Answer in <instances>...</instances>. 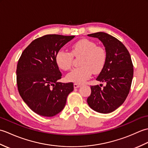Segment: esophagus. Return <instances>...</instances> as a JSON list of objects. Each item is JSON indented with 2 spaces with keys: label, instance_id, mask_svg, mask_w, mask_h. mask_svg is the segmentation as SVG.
<instances>
[{
  "label": "esophagus",
  "instance_id": "esophagus-1",
  "mask_svg": "<svg viewBox=\"0 0 148 148\" xmlns=\"http://www.w3.org/2000/svg\"><path fill=\"white\" fill-rule=\"evenodd\" d=\"M80 86H81V85H80V84H76V83H74V88H79Z\"/></svg>",
  "mask_w": 148,
  "mask_h": 148
}]
</instances>
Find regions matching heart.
I'll return each mask as SVG.
<instances>
[{
    "label": "heart",
    "mask_w": 148,
    "mask_h": 148,
    "mask_svg": "<svg viewBox=\"0 0 148 148\" xmlns=\"http://www.w3.org/2000/svg\"><path fill=\"white\" fill-rule=\"evenodd\" d=\"M73 56H81L80 67L74 69L66 76L69 82L82 84L89 79L92 72L97 73L102 70L105 64L106 54L105 50L97 47L96 44L88 39H81L73 44L71 53L64 49L59 50L56 55V62L59 68L64 71L71 69Z\"/></svg>",
    "instance_id": "1"
}]
</instances>
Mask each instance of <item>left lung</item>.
I'll use <instances>...</instances> for the list:
<instances>
[{
    "label": "left lung",
    "instance_id": "1",
    "mask_svg": "<svg viewBox=\"0 0 148 148\" xmlns=\"http://www.w3.org/2000/svg\"><path fill=\"white\" fill-rule=\"evenodd\" d=\"M99 39L105 47V64L96 80L106 83L101 88L91 86L88 104L94 111L108 114L114 111L126 100L133 79L134 69L129 52L121 41L105 32L88 34Z\"/></svg>",
    "mask_w": 148,
    "mask_h": 148
}]
</instances>
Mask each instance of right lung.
<instances>
[{"label":"right lung","instance_id":"obj_1","mask_svg":"<svg viewBox=\"0 0 148 148\" xmlns=\"http://www.w3.org/2000/svg\"><path fill=\"white\" fill-rule=\"evenodd\" d=\"M74 36L49 34L31 42L19 59L16 69L18 92L27 106L37 114L52 117L61 112L72 83L58 82L62 74L56 53Z\"/></svg>","mask_w":148,"mask_h":148}]
</instances>
